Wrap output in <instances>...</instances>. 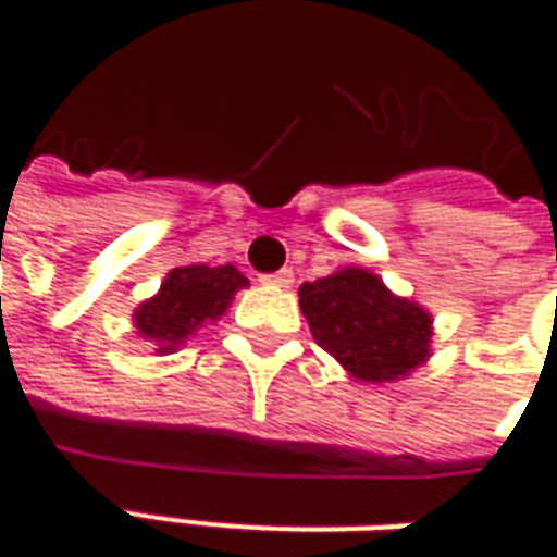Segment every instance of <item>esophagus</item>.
Returning a JSON list of instances; mask_svg holds the SVG:
<instances>
[{"label": "esophagus", "mask_w": 557, "mask_h": 557, "mask_svg": "<svg viewBox=\"0 0 557 557\" xmlns=\"http://www.w3.org/2000/svg\"><path fill=\"white\" fill-rule=\"evenodd\" d=\"M262 283L265 286H277V289H289L292 286V271H277V274H268V277H262Z\"/></svg>", "instance_id": "esophagus-1"}]
</instances>
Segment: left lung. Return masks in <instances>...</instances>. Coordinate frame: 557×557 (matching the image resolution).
<instances>
[{
	"label": "left lung",
	"mask_w": 557,
	"mask_h": 557,
	"mask_svg": "<svg viewBox=\"0 0 557 557\" xmlns=\"http://www.w3.org/2000/svg\"><path fill=\"white\" fill-rule=\"evenodd\" d=\"M298 304L315 343L358 382H397L430 361L432 313L387 289L370 268L301 283Z\"/></svg>",
	"instance_id": "1"
}]
</instances>
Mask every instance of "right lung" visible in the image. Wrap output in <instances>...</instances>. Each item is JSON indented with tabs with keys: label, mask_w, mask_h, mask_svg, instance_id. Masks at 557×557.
I'll return each instance as SVG.
<instances>
[{
	"label": "right lung",
	"mask_w": 557,
	"mask_h": 557,
	"mask_svg": "<svg viewBox=\"0 0 557 557\" xmlns=\"http://www.w3.org/2000/svg\"><path fill=\"white\" fill-rule=\"evenodd\" d=\"M244 286H250V280L235 265L172 268L160 289L134 310L137 337L151 343L158 355H172L194 339L199 327L218 322Z\"/></svg>",
	"instance_id": "obj_1"
}]
</instances>
